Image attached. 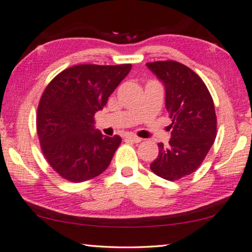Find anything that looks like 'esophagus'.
<instances>
[{
  "mask_svg": "<svg viewBox=\"0 0 252 252\" xmlns=\"http://www.w3.org/2000/svg\"><path fill=\"white\" fill-rule=\"evenodd\" d=\"M126 139H130V140L134 141V143H140V141H141V138L134 136V134H126Z\"/></svg>",
  "mask_w": 252,
  "mask_h": 252,
  "instance_id": "obj_1",
  "label": "esophagus"
}]
</instances>
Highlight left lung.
<instances>
[{
    "instance_id": "1",
    "label": "left lung",
    "mask_w": 252,
    "mask_h": 252,
    "mask_svg": "<svg viewBox=\"0 0 252 252\" xmlns=\"http://www.w3.org/2000/svg\"><path fill=\"white\" fill-rule=\"evenodd\" d=\"M165 87V107L172 123L169 146L158 144L151 169L175 182L202 164L217 134V116L207 86L197 74L175 60L146 63Z\"/></svg>"
}]
</instances>
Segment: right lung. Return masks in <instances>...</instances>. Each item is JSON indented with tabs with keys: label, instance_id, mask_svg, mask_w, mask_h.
<instances>
[{
	"label": "right lung",
	"instance_id": "obj_1",
	"mask_svg": "<svg viewBox=\"0 0 252 252\" xmlns=\"http://www.w3.org/2000/svg\"><path fill=\"white\" fill-rule=\"evenodd\" d=\"M131 63L72 66L51 80L37 107L36 131L45 160L62 178L82 183L108 168L121 137L102 136L94 114L127 75Z\"/></svg>",
	"mask_w": 252,
	"mask_h": 252
}]
</instances>
